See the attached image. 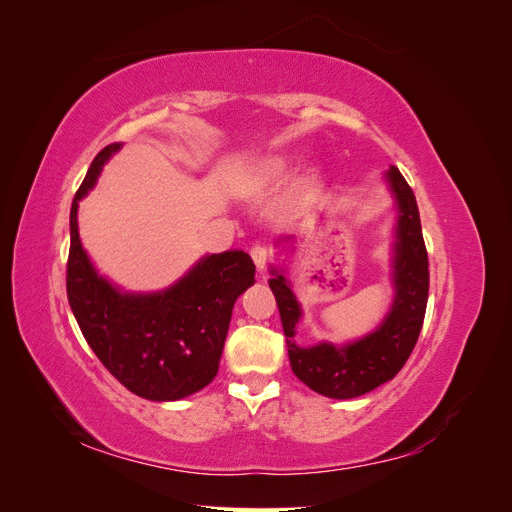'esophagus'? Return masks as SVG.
Returning <instances> with one entry per match:
<instances>
[{
    "instance_id": "34e87169",
    "label": "esophagus",
    "mask_w": 512,
    "mask_h": 512,
    "mask_svg": "<svg viewBox=\"0 0 512 512\" xmlns=\"http://www.w3.org/2000/svg\"><path fill=\"white\" fill-rule=\"evenodd\" d=\"M250 256H252V260H254V265H256V269H258V271H262V269L267 267V258H269L267 247H262V245H254L252 250H250Z\"/></svg>"
}]
</instances>
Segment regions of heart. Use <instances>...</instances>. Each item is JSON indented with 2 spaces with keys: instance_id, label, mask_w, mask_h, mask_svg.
<instances>
[{
  "instance_id": "heart-1",
  "label": "heart",
  "mask_w": 512,
  "mask_h": 512,
  "mask_svg": "<svg viewBox=\"0 0 512 512\" xmlns=\"http://www.w3.org/2000/svg\"><path fill=\"white\" fill-rule=\"evenodd\" d=\"M286 160L282 156H262L254 162L245 164L237 173L239 190L247 194L265 192L286 175Z\"/></svg>"
}]
</instances>
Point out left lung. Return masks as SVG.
<instances>
[{"label":"left lung","mask_w":512,"mask_h":512,"mask_svg":"<svg viewBox=\"0 0 512 512\" xmlns=\"http://www.w3.org/2000/svg\"><path fill=\"white\" fill-rule=\"evenodd\" d=\"M384 181L397 209L391 260L393 303L374 331L346 344L318 342L314 346H299L294 335L303 318L301 303L292 292V282L284 269L271 267L269 271V286L280 307L294 376L312 391L331 399L361 397L393 380L406 365L423 327L429 297V260L416 198L395 166L386 170ZM290 241V237H282L277 239V245Z\"/></svg>","instance_id":"1"}]
</instances>
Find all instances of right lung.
Masks as SVG:
<instances>
[{
  "instance_id": "obj_1",
  "label": "right lung",
  "mask_w": 512,
  "mask_h": 512,
  "mask_svg": "<svg viewBox=\"0 0 512 512\" xmlns=\"http://www.w3.org/2000/svg\"><path fill=\"white\" fill-rule=\"evenodd\" d=\"M121 149L106 145L91 162L70 209L68 301L83 337L102 365L134 395L177 401L215 378L232 307L254 284L245 252L207 254L164 290L126 292L98 273L79 237V203L102 166Z\"/></svg>"
}]
</instances>
